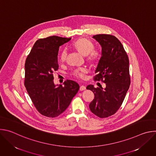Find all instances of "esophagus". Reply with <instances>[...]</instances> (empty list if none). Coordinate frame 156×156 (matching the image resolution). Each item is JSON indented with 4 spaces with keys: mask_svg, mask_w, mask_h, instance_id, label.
Here are the masks:
<instances>
[{
    "mask_svg": "<svg viewBox=\"0 0 156 156\" xmlns=\"http://www.w3.org/2000/svg\"><path fill=\"white\" fill-rule=\"evenodd\" d=\"M86 90V86H85L82 85V86H80V91H84V90Z\"/></svg>",
    "mask_w": 156,
    "mask_h": 156,
    "instance_id": "34e87169",
    "label": "esophagus"
}]
</instances>
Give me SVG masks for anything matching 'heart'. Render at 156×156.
<instances>
[{
	"label": "heart",
	"instance_id": "1",
	"mask_svg": "<svg viewBox=\"0 0 156 156\" xmlns=\"http://www.w3.org/2000/svg\"><path fill=\"white\" fill-rule=\"evenodd\" d=\"M73 48L83 55H86L87 61L91 64L96 63L99 62L101 58L100 51L94 48L93 43L86 38H80L73 43ZM67 57V50L64 48L60 52V59L62 62H64ZM87 69L85 67H80L75 69L73 71V75L77 78L83 79L85 74L87 73Z\"/></svg>",
	"mask_w": 156,
	"mask_h": 156
}]
</instances>
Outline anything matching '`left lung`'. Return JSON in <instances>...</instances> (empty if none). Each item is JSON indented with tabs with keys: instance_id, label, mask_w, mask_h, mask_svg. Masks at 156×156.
<instances>
[{
	"instance_id": "obj_1",
	"label": "left lung",
	"mask_w": 156,
	"mask_h": 156,
	"mask_svg": "<svg viewBox=\"0 0 156 156\" xmlns=\"http://www.w3.org/2000/svg\"><path fill=\"white\" fill-rule=\"evenodd\" d=\"M102 47V56L94 76L106 87H86L94 94L90 104L91 112L99 118H106L116 113L122 105L130 84L129 59L122 44L114 36L106 34L93 37Z\"/></svg>"
}]
</instances>
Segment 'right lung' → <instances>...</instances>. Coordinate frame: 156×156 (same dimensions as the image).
I'll return each instance as SVG.
<instances>
[{
  "label": "right lung",
  "mask_w": 156,
  "mask_h": 156,
  "mask_svg": "<svg viewBox=\"0 0 156 156\" xmlns=\"http://www.w3.org/2000/svg\"><path fill=\"white\" fill-rule=\"evenodd\" d=\"M70 39L56 36L39 39L26 59L25 86L34 107L44 116L60 115L79 90L75 81L66 80L63 86H55L53 81V73L58 69L59 47Z\"/></svg>",
  "instance_id": "1"
}]
</instances>
